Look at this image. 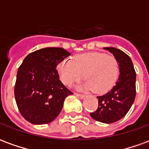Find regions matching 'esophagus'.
<instances>
[{"label":"esophagus","mask_w":149,"mask_h":149,"mask_svg":"<svg viewBox=\"0 0 149 149\" xmlns=\"http://www.w3.org/2000/svg\"><path fill=\"white\" fill-rule=\"evenodd\" d=\"M75 95H76V97H79L80 99H83V98H84V95H83V94H79V93H75Z\"/></svg>","instance_id":"34e87169"}]
</instances>
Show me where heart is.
<instances>
[{
    "instance_id": "obj_1",
    "label": "heart",
    "mask_w": 149,
    "mask_h": 149,
    "mask_svg": "<svg viewBox=\"0 0 149 149\" xmlns=\"http://www.w3.org/2000/svg\"><path fill=\"white\" fill-rule=\"evenodd\" d=\"M61 81L70 86L83 77L86 81L79 89L90 90L102 94L112 88L118 79L119 64L111 55L92 52L75 56L73 60L64 59L57 65Z\"/></svg>"
}]
</instances>
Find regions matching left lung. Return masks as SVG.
<instances>
[{
  "instance_id": "left-lung-1",
  "label": "left lung",
  "mask_w": 149,
  "mask_h": 149,
  "mask_svg": "<svg viewBox=\"0 0 149 149\" xmlns=\"http://www.w3.org/2000/svg\"><path fill=\"white\" fill-rule=\"evenodd\" d=\"M104 49L112 53L118 61L120 75L111 91L97 97L98 108L90 116L97 121L111 124L123 118L134 102L136 74L131 58L125 52L112 47Z\"/></svg>"
}]
</instances>
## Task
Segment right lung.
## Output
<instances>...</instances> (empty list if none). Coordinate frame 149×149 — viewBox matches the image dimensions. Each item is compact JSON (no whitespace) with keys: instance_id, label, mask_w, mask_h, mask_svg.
I'll list each match as a JSON object with an SVG mask.
<instances>
[{"instance_id":"right-lung-1","label":"right lung","mask_w":149,"mask_h":149,"mask_svg":"<svg viewBox=\"0 0 149 149\" xmlns=\"http://www.w3.org/2000/svg\"><path fill=\"white\" fill-rule=\"evenodd\" d=\"M70 55L62 48H44L29 53L18 68L15 99L22 116L31 124L54 120L65 98L72 94L60 81L56 69L60 61Z\"/></svg>"}]
</instances>
